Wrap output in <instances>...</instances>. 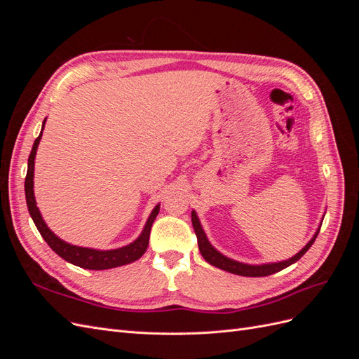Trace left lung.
Instances as JSON below:
<instances>
[{
	"label": "left lung",
	"mask_w": 359,
	"mask_h": 359,
	"mask_svg": "<svg viewBox=\"0 0 359 359\" xmlns=\"http://www.w3.org/2000/svg\"><path fill=\"white\" fill-rule=\"evenodd\" d=\"M191 223H193V227H194V233H196V236H198L199 252H201V255L203 256V259L206 260V262L217 266V268H220L223 271H227V273H232V274H236V276H244V277H266V276L278 273V271L287 268L292 264H295L297 260H299L304 255H306L307 250L313 245L314 240H316L318 233L320 231V226H322V223H320L318 232L314 233V236L307 243V245L304 247L301 252H298L293 257H290L287 260H283V262H276V264L247 265V264L236 262V260L226 257L220 252H217V250L208 241V238H206V235H205V232L202 229V226H201V222L198 219V215H196V212H194V211H191Z\"/></svg>",
	"instance_id": "left-lung-1"
}]
</instances>
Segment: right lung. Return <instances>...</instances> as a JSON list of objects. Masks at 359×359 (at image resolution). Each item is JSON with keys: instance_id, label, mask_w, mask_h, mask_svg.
<instances>
[{"instance_id": "obj_1", "label": "right lung", "mask_w": 359, "mask_h": 359, "mask_svg": "<svg viewBox=\"0 0 359 359\" xmlns=\"http://www.w3.org/2000/svg\"><path fill=\"white\" fill-rule=\"evenodd\" d=\"M46 118L43 121L41 126V132L39 137L34 140V145H32L31 154L28 157V170H27V177H25V198H27V206L32 222H34L36 227L39 229L40 235L43 236V240L48 243V245L55 252L58 256H61L64 260L67 262L81 266L85 269H109L115 266H121L132 264L135 260H137L140 256H142L147 252V247L149 243V232H151V226H153L156 217L160 211V205H157L153 210V212L149 214L147 224L144 227L142 233L139 235L136 241L132 244H128L121 248H115V250H95V248H86V247H78V245H72L66 241L60 240V238L53 233L48 224L43 220V217L37 208L36 198H34V158L37 153V147L41 139L43 133V127H45Z\"/></svg>"}]
</instances>
